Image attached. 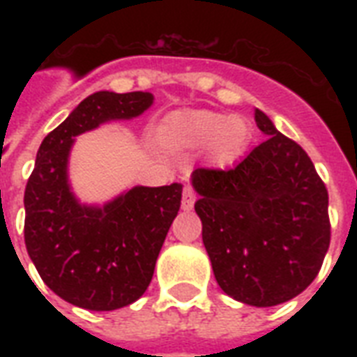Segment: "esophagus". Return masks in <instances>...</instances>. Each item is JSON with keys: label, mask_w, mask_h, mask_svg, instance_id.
<instances>
[{"label": "esophagus", "mask_w": 357, "mask_h": 357, "mask_svg": "<svg viewBox=\"0 0 357 357\" xmlns=\"http://www.w3.org/2000/svg\"><path fill=\"white\" fill-rule=\"evenodd\" d=\"M195 200H196V192L195 189L190 187V185H185V189H183V200H181V207L183 209H192V206H195Z\"/></svg>", "instance_id": "34e87169"}]
</instances>
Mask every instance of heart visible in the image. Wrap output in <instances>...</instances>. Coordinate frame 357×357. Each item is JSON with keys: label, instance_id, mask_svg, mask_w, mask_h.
Instances as JSON below:
<instances>
[{"label": "heart", "instance_id": "b5f03b06", "mask_svg": "<svg viewBox=\"0 0 357 357\" xmlns=\"http://www.w3.org/2000/svg\"><path fill=\"white\" fill-rule=\"evenodd\" d=\"M168 142L178 148H213L218 159H231L243 150L248 129L243 120L211 111L179 114L168 126Z\"/></svg>", "mask_w": 357, "mask_h": 357}]
</instances>
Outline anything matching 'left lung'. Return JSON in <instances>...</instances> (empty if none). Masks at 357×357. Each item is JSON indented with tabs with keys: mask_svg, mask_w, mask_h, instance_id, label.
I'll return each mask as SVG.
<instances>
[{
	"mask_svg": "<svg viewBox=\"0 0 357 357\" xmlns=\"http://www.w3.org/2000/svg\"><path fill=\"white\" fill-rule=\"evenodd\" d=\"M266 139L237 167L196 168L202 237L224 293L271 307L319 274L330 246L328 190L310 155L255 109Z\"/></svg>",
	"mask_w": 357,
	"mask_h": 357,
	"instance_id": "8db88e82",
	"label": "left lung"
}]
</instances>
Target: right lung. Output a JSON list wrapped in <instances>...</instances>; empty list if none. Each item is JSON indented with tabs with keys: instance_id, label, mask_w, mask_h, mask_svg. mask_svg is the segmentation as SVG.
<instances>
[{
	"instance_id": "1",
	"label": "right lung",
	"mask_w": 357,
	"mask_h": 357,
	"mask_svg": "<svg viewBox=\"0 0 357 357\" xmlns=\"http://www.w3.org/2000/svg\"><path fill=\"white\" fill-rule=\"evenodd\" d=\"M151 102L150 92L85 98L42 140L27 179V254L47 287L83 310H119L144 294L181 206V185L135 187L102 209L79 206L66 181L70 146L75 135L139 116Z\"/></svg>"
}]
</instances>
